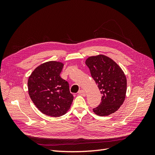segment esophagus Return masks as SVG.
I'll use <instances>...</instances> for the list:
<instances>
[{
  "instance_id": "34e87169",
  "label": "esophagus",
  "mask_w": 155,
  "mask_h": 155,
  "mask_svg": "<svg viewBox=\"0 0 155 155\" xmlns=\"http://www.w3.org/2000/svg\"><path fill=\"white\" fill-rule=\"evenodd\" d=\"M78 93L80 95H82V96H85V95H86V93H85V91L84 90H80L78 91Z\"/></svg>"
}]
</instances>
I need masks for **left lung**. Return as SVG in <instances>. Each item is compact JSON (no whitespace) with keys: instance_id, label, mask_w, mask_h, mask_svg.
<instances>
[{"instance_id":"8db88e82","label":"left lung","mask_w":155,"mask_h":155,"mask_svg":"<svg viewBox=\"0 0 155 155\" xmlns=\"http://www.w3.org/2000/svg\"><path fill=\"white\" fill-rule=\"evenodd\" d=\"M85 63L102 94L101 103L93 112L101 117L114 113L126 97L127 78L124 72L113 60L103 54L88 57Z\"/></svg>"}]
</instances>
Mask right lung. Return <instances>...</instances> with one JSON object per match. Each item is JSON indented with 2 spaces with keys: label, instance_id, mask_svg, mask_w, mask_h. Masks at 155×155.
<instances>
[{
  "label": "right lung",
  "instance_id": "1",
  "mask_svg": "<svg viewBox=\"0 0 155 155\" xmlns=\"http://www.w3.org/2000/svg\"><path fill=\"white\" fill-rule=\"evenodd\" d=\"M63 63L48 61L39 65L28 80V94L41 113L58 117L67 113L73 101L67 81L60 74Z\"/></svg>",
  "mask_w": 155,
  "mask_h": 155
}]
</instances>
